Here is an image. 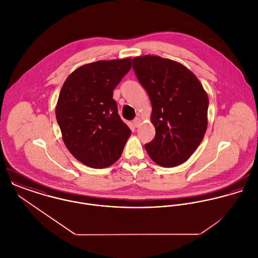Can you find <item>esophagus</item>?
Masks as SVG:
<instances>
[{
    "instance_id": "esophagus-1",
    "label": "esophagus",
    "mask_w": 258,
    "mask_h": 258,
    "mask_svg": "<svg viewBox=\"0 0 258 258\" xmlns=\"http://www.w3.org/2000/svg\"><path fill=\"white\" fill-rule=\"evenodd\" d=\"M133 124H134L135 127H138L139 124H140V119H139V118H135V119L133 120Z\"/></svg>"
}]
</instances>
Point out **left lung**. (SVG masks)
<instances>
[{
  "label": "left lung",
  "mask_w": 258,
  "mask_h": 258,
  "mask_svg": "<svg viewBox=\"0 0 258 258\" xmlns=\"http://www.w3.org/2000/svg\"><path fill=\"white\" fill-rule=\"evenodd\" d=\"M133 70L152 104L156 136L145 145L162 167L183 164L197 150L208 127L209 97L202 83L180 62L157 55L133 59Z\"/></svg>",
  "instance_id": "left-lung-1"
}]
</instances>
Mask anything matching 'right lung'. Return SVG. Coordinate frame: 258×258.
Returning a JSON list of instances; mask_svg holds the SVG:
<instances>
[{"mask_svg":"<svg viewBox=\"0 0 258 258\" xmlns=\"http://www.w3.org/2000/svg\"><path fill=\"white\" fill-rule=\"evenodd\" d=\"M131 66V58L87 63L70 74L61 87L55 116L62 140L74 158L88 167L114 164L131 135L112 98Z\"/></svg>","mask_w":258,"mask_h":258,"instance_id":"right-lung-1","label":"right lung"}]
</instances>
